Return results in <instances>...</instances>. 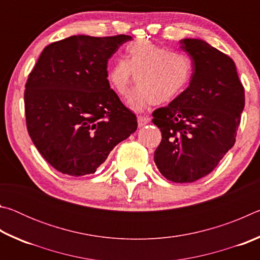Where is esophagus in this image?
I'll return each instance as SVG.
<instances>
[{"instance_id": "esophagus-1", "label": "esophagus", "mask_w": 260, "mask_h": 260, "mask_svg": "<svg viewBox=\"0 0 260 260\" xmlns=\"http://www.w3.org/2000/svg\"><path fill=\"white\" fill-rule=\"evenodd\" d=\"M149 122V118L146 116H139L138 117V124L140 127H142L144 125H147Z\"/></svg>"}]
</instances>
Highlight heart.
Returning <instances> with one entry per match:
<instances>
[{"instance_id":"obj_1","label":"heart","mask_w":260,"mask_h":260,"mask_svg":"<svg viewBox=\"0 0 260 260\" xmlns=\"http://www.w3.org/2000/svg\"><path fill=\"white\" fill-rule=\"evenodd\" d=\"M192 72V59L186 52L140 40L126 47L125 59L114 60L107 78L120 96L129 93L135 79L138 87L128 103L141 110L151 103L164 104L178 98L190 83Z\"/></svg>"}]
</instances>
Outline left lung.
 <instances>
[{
	"label": "left lung",
	"mask_w": 260,
	"mask_h": 260,
	"mask_svg": "<svg viewBox=\"0 0 260 260\" xmlns=\"http://www.w3.org/2000/svg\"><path fill=\"white\" fill-rule=\"evenodd\" d=\"M180 43L192 59L190 83L152 112V122L161 132L158 170L170 181L188 183L212 172L234 146L245 96L230 56L199 39Z\"/></svg>",
	"instance_id": "1"
}]
</instances>
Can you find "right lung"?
<instances>
[{"instance_id":"obj_1","label":"right lung","mask_w":260,"mask_h":260,"mask_svg":"<svg viewBox=\"0 0 260 260\" xmlns=\"http://www.w3.org/2000/svg\"><path fill=\"white\" fill-rule=\"evenodd\" d=\"M129 35H73L52 42L28 74L26 126L42 157L63 174L96 172L138 118L107 79L108 60Z\"/></svg>"}]
</instances>
